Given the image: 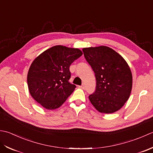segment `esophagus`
<instances>
[{"label":"esophagus","mask_w":153,"mask_h":153,"mask_svg":"<svg viewBox=\"0 0 153 153\" xmlns=\"http://www.w3.org/2000/svg\"><path fill=\"white\" fill-rule=\"evenodd\" d=\"M80 88H82V89H85V85H81V86H80Z\"/></svg>","instance_id":"34e87169"}]
</instances>
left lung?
<instances>
[{
	"instance_id": "1",
	"label": "left lung",
	"mask_w": 153,
	"mask_h": 153,
	"mask_svg": "<svg viewBox=\"0 0 153 153\" xmlns=\"http://www.w3.org/2000/svg\"><path fill=\"white\" fill-rule=\"evenodd\" d=\"M95 73L96 90L88 98L98 111L111 114L123 107L131 92L132 74L126 60L106 46L83 48Z\"/></svg>"
}]
</instances>
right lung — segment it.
<instances>
[{
    "label": "right lung",
    "instance_id": "1",
    "mask_svg": "<svg viewBox=\"0 0 153 153\" xmlns=\"http://www.w3.org/2000/svg\"><path fill=\"white\" fill-rule=\"evenodd\" d=\"M82 55L79 49L55 45L34 59L27 76L33 98L48 110L60 107L76 88L68 82L69 67Z\"/></svg>",
    "mask_w": 153,
    "mask_h": 153
}]
</instances>
